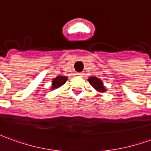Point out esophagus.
<instances>
[{
    "mask_svg": "<svg viewBox=\"0 0 151 151\" xmlns=\"http://www.w3.org/2000/svg\"><path fill=\"white\" fill-rule=\"evenodd\" d=\"M77 75L79 76V77H83V76L84 75V73L83 72H80V73H77Z\"/></svg>",
    "mask_w": 151,
    "mask_h": 151,
    "instance_id": "obj_1",
    "label": "esophagus"
}]
</instances>
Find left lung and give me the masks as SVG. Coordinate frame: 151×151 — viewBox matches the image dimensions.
<instances>
[{"mask_svg": "<svg viewBox=\"0 0 151 151\" xmlns=\"http://www.w3.org/2000/svg\"><path fill=\"white\" fill-rule=\"evenodd\" d=\"M88 81L89 82V83L91 84L93 88L96 89L97 91H98L99 93H105L106 92V89L105 88V87L103 85V83L98 78L92 76V77H90L88 79Z\"/></svg>", "mask_w": 151, "mask_h": 151, "instance_id": "8db88e82", "label": "left lung"}]
</instances>
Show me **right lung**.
Masks as SVG:
<instances>
[{"mask_svg": "<svg viewBox=\"0 0 151 151\" xmlns=\"http://www.w3.org/2000/svg\"><path fill=\"white\" fill-rule=\"evenodd\" d=\"M67 80L68 78L65 77V76H58V77H56L52 81V87H51V89L58 88L59 87H61L62 85H63V84L66 83Z\"/></svg>", "mask_w": 151, "mask_h": 151, "instance_id": "1", "label": "right lung"}]
</instances>
